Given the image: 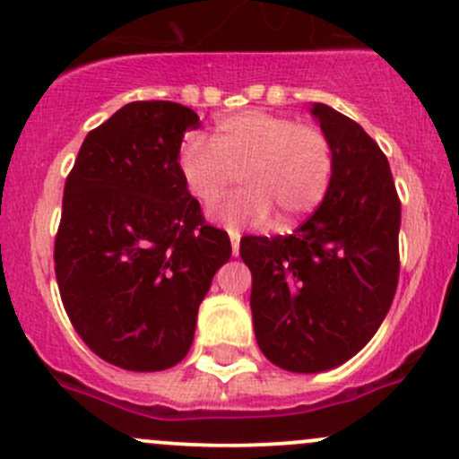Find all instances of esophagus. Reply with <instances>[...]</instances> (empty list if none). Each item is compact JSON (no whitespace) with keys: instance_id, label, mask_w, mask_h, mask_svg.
<instances>
[{"instance_id":"esophagus-1","label":"esophagus","mask_w":459,"mask_h":459,"mask_svg":"<svg viewBox=\"0 0 459 459\" xmlns=\"http://www.w3.org/2000/svg\"><path fill=\"white\" fill-rule=\"evenodd\" d=\"M229 238H230V248H233V255H239V238H242V235H239V230L230 229Z\"/></svg>"}]
</instances>
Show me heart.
Listing matches in <instances>:
<instances>
[{
  "instance_id": "obj_1",
  "label": "heart",
  "mask_w": 459,
  "mask_h": 459,
  "mask_svg": "<svg viewBox=\"0 0 459 459\" xmlns=\"http://www.w3.org/2000/svg\"><path fill=\"white\" fill-rule=\"evenodd\" d=\"M333 146L326 133L266 110L224 117L211 143L191 137L179 169L191 195L212 208L242 178L247 191L212 212L226 226H262L277 217L286 229L322 204L333 179Z\"/></svg>"
}]
</instances>
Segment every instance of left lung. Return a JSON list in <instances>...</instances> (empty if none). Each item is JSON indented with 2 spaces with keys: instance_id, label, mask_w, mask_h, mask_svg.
<instances>
[{
  "instance_id": "8db88e82",
  "label": "left lung",
  "mask_w": 459,
  "mask_h": 459,
  "mask_svg": "<svg viewBox=\"0 0 459 459\" xmlns=\"http://www.w3.org/2000/svg\"><path fill=\"white\" fill-rule=\"evenodd\" d=\"M311 115L335 157L324 202L293 235L239 242L259 349L293 373L328 371L362 351L400 277L402 204L386 155L331 106Z\"/></svg>"
}]
</instances>
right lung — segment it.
<instances>
[{"label":"right lung","instance_id":"1","mask_svg":"<svg viewBox=\"0 0 459 459\" xmlns=\"http://www.w3.org/2000/svg\"><path fill=\"white\" fill-rule=\"evenodd\" d=\"M195 110L131 101L86 135L66 178L55 238L64 308L88 349L137 373L186 358L197 308L230 257L179 169Z\"/></svg>","mask_w":459,"mask_h":459}]
</instances>
